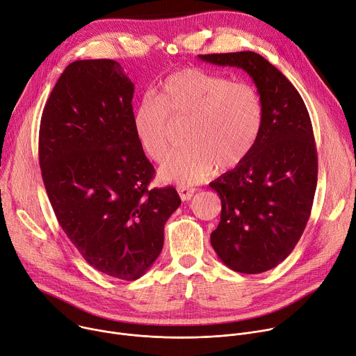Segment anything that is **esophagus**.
<instances>
[{
	"label": "esophagus",
	"mask_w": 356,
	"mask_h": 356,
	"mask_svg": "<svg viewBox=\"0 0 356 356\" xmlns=\"http://www.w3.org/2000/svg\"><path fill=\"white\" fill-rule=\"evenodd\" d=\"M177 192L180 195L181 200H191L192 196L195 195V188L193 187H186V186H177Z\"/></svg>",
	"instance_id": "esophagus-1"
}]
</instances>
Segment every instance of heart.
Masks as SVG:
<instances>
[{
    "label": "heart",
    "instance_id": "heart-1",
    "mask_svg": "<svg viewBox=\"0 0 356 356\" xmlns=\"http://www.w3.org/2000/svg\"><path fill=\"white\" fill-rule=\"evenodd\" d=\"M264 102L254 86L211 71L186 67L157 84L153 96L134 107L131 127L143 152L163 161L173 143V126L187 123L186 149L160 168L161 179L195 184L215 169L239 165L253 150L264 127Z\"/></svg>",
    "mask_w": 356,
    "mask_h": 356
}]
</instances>
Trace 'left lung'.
Listing matches in <instances>:
<instances>
[{"mask_svg": "<svg viewBox=\"0 0 356 356\" xmlns=\"http://www.w3.org/2000/svg\"><path fill=\"white\" fill-rule=\"evenodd\" d=\"M199 58L243 68L264 102V127L252 153L209 184L222 200L213 249L234 272L262 273L291 254L311 216L318 180L311 117L293 84L257 53Z\"/></svg>", "mask_w": 356, "mask_h": 356, "instance_id": "8db88e82", "label": "left lung"}]
</instances>
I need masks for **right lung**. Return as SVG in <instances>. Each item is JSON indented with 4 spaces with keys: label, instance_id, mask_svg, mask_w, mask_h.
I'll return each instance as SVG.
<instances>
[{
    "label": "right lung",
    "instance_id": "obj_1",
    "mask_svg": "<svg viewBox=\"0 0 356 356\" xmlns=\"http://www.w3.org/2000/svg\"><path fill=\"white\" fill-rule=\"evenodd\" d=\"M134 84L114 60L67 65L42 110L38 156L56 218L87 264L136 280L154 264L181 200L150 187L153 164L133 133Z\"/></svg>",
    "mask_w": 356,
    "mask_h": 356
}]
</instances>
